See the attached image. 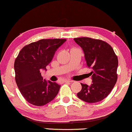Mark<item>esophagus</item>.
<instances>
[{
  "mask_svg": "<svg viewBox=\"0 0 132 132\" xmlns=\"http://www.w3.org/2000/svg\"><path fill=\"white\" fill-rule=\"evenodd\" d=\"M71 81L69 80H64L63 81V83H71Z\"/></svg>",
  "mask_w": 132,
  "mask_h": 132,
  "instance_id": "34e87169",
  "label": "esophagus"
}]
</instances>
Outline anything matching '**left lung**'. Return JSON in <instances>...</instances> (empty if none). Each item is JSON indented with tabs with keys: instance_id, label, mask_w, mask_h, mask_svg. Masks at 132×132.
Listing matches in <instances>:
<instances>
[{
	"instance_id": "8db88e82",
	"label": "left lung",
	"mask_w": 132,
	"mask_h": 132,
	"mask_svg": "<svg viewBox=\"0 0 132 132\" xmlns=\"http://www.w3.org/2000/svg\"><path fill=\"white\" fill-rule=\"evenodd\" d=\"M74 40L82 48L87 67L93 69L90 72L92 84L88 86L81 83V90L77 93L78 97L88 103L102 101L117 81V56L110 45L102 40L88 37Z\"/></svg>"
}]
</instances>
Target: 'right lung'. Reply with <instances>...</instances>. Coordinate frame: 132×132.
Segmentation results:
<instances>
[{"label": "right lung", "instance_id": "1", "mask_svg": "<svg viewBox=\"0 0 132 132\" xmlns=\"http://www.w3.org/2000/svg\"><path fill=\"white\" fill-rule=\"evenodd\" d=\"M66 39H44L26 45L14 61L15 80L20 92L28 102L43 106L52 101L60 85L47 81L41 76V69L51 62L55 53Z\"/></svg>", "mask_w": 132, "mask_h": 132}]
</instances>
